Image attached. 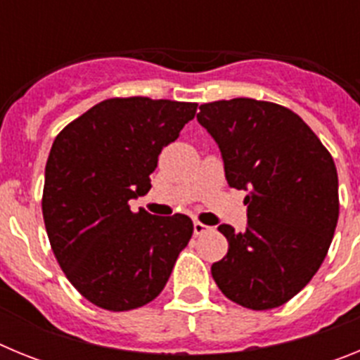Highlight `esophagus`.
<instances>
[{
  "label": "esophagus",
  "instance_id": "obj_1",
  "mask_svg": "<svg viewBox=\"0 0 360 360\" xmlns=\"http://www.w3.org/2000/svg\"><path fill=\"white\" fill-rule=\"evenodd\" d=\"M211 231V227L205 224H202V221H195V234L196 236H200V234H205V232Z\"/></svg>",
  "mask_w": 360,
  "mask_h": 360
}]
</instances>
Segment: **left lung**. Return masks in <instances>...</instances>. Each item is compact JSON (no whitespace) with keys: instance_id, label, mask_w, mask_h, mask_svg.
Listing matches in <instances>:
<instances>
[{"instance_id":"8db88e82","label":"left lung","mask_w":360,"mask_h":360,"mask_svg":"<svg viewBox=\"0 0 360 360\" xmlns=\"http://www.w3.org/2000/svg\"><path fill=\"white\" fill-rule=\"evenodd\" d=\"M198 122L221 151L227 184L249 191L247 229L219 225L227 256L211 274L225 297L269 310L314 278L339 218V182L328 149L294 111L256 98L200 106Z\"/></svg>"}]
</instances>
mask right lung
I'll list each match as a JSON object with an SVG mask.
<instances>
[{
  "label": "right lung",
  "instance_id": "obj_1",
  "mask_svg": "<svg viewBox=\"0 0 360 360\" xmlns=\"http://www.w3.org/2000/svg\"><path fill=\"white\" fill-rule=\"evenodd\" d=\"M196 108L167 98H108L53 141L44 167V227L68 281L104 310L153 301L193 236L189 216L133 212L128 202L151 189L158 155Z\"/></svg>",
  "mask_w": 360,
  "mask_h": 360
}]
</instances>
